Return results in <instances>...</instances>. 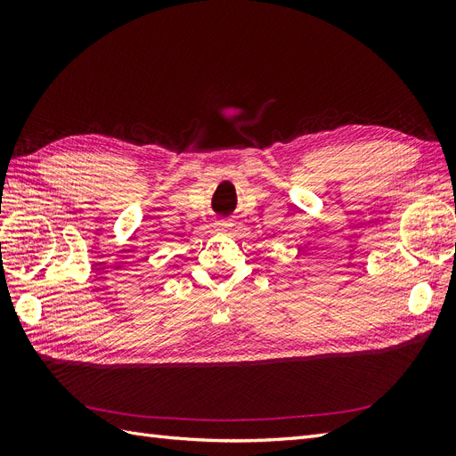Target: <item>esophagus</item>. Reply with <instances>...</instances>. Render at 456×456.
I'll return each instance as SVG.
<instances>
[{
    "instance_id": "1",
    "label": "esophagus",
    "mask_w": 456,
    "mask_h": 456,
    "mask_svg": "<svg viewBox=\"0 0 456 456\" xmlns=\"http://www.w3.org/2000/svg\"><path fill=\"white\" fill-rule=\"evenodd\" d=\"M230 228H232L230 220H216V223H215V230L216 232H228Z\"/></svg>"
}]
</instances>
